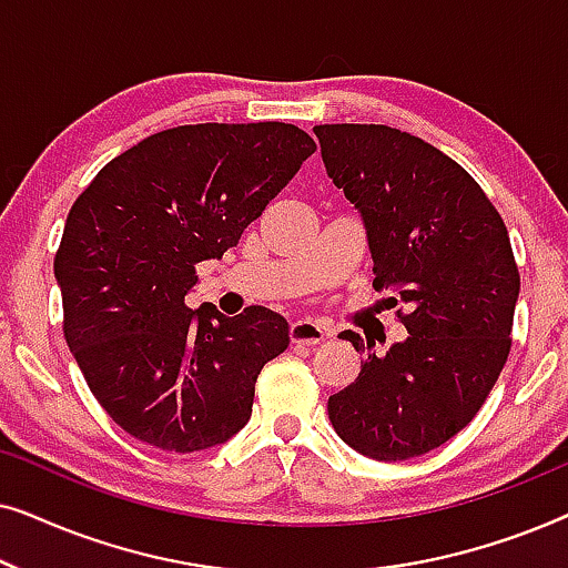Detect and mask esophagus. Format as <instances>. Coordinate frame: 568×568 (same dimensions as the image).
<instances>
[{"instance_id":"1","label":"esophagus","mask_w":568,"mask_h":568,"mask_svg":"<svg viewBox=\"0 0 568 568\" xmlns=\"http://www.w3.org/2000/svg\"><path fill=\"white\" fill-rule=\"evenodd\" d=\"M328 336V333H325V328L323 325H317L315 321H297V323H292L290 325V341L292 344H307V346H315V344H321V341Z\"/></svg>"}]
</instances>
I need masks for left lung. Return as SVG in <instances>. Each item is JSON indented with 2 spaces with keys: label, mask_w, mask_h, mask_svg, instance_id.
Instances as JSON below:
<instances>
[{
  "label": "left lung",
  "mask_w": 568,
  "mask_h": 568,
  "mask_svg": "<svg viewBox=\"0 0 568 568\" xmlns=\"http://www.w3.org/2000/svg\"><path fill=\"white\" fill-rule=\"evenodd\" d=\"M315 136L367 227L372 284L398 292L408 331L385 354L346 333L364 362L328 398L331 424L356 453L408 460L465 429L507 364L519 294L507 224L468 170L408 131L323 123Z\"/></svg>",
  "instance_id": "obj_1"
}]
</instances>
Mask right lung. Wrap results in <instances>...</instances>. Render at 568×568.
Wrapping results in <instances>:
<instances>
[{"instance_id": "add662e5", "label": "right lung", "mask_w": 568, "mask_h": 568, "mask_svg": "<svg viewBox=\"0 0 568 568\" xmlns=\"http://www.w3.org/2000/svg\"><path fill=\"white\" fill-rule=\"evenodd\" d=\"M317 150L292 123H193L113 158L69 209L53 274L64 338L123 432L168 453L247 424L263 364L290 344L268 307L191 310L196 263L222 258Z\"/></svg>"}]
</instances>
